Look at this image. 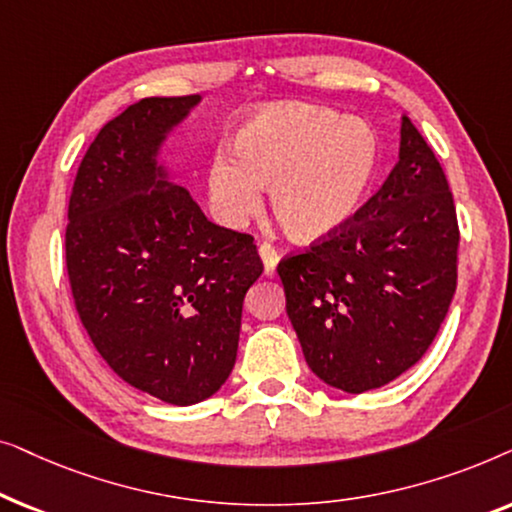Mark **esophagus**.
Listing matches in <instances>:
<instances>
[{"label": "esophagus", "mask_w": 512, "mask_h": 512, "mask_svg": "<svg viewBox=\"0 0 512 512\" xmlns=\"http://www.w3.org/2000/svg\"><path fill=\"white\" fill-rule=\"evenodd\" d=\"M258 254H261V258H263L265 275H268V277L275 275L277 263H279V251H277L275 247H272V244L261 242V244H258Z\"/></svg>", "instance_id": "esophagus-1"}]
</instances>
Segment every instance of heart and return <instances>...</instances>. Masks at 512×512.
<instances>
[{"instance_id": "1", "label": "heart", "mask_w": 512, "mask_h": 512, "mask_svg": "<svg viewBox=\"0 0 512 512\" xmlns=\"http://www.w3.org/2000/svg\"><path fill=\"white\" fill-rule=\"evenodd\" d=\"M377 156L375 130L359 118L317 107L263 109L237 130L233 151L221 149L209 165V209L221 226L240 228L270 184L286 233L319 240L356 212Z\"/></svg>"}]
</instances>
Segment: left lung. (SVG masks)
Masks as SVG:
<instances>
[{
  "label": "left lung",
  "mask_w": 512,
  "mask_h": 512,
  "mask_svg": "<svg viewBox=\"0 0 512 512\" xmlns=\"http://www.w3.org/2000/svg\"><path fill=\"white\" fill-rule=\"evenodd\" d=\"M457 249L450 184L403 116L398 163L380 191L338 230L277 265L312 373L361 394L415 366L450 310Z\"/></svg>",
  "instance_id": "8db88e82"
}]
</instances>
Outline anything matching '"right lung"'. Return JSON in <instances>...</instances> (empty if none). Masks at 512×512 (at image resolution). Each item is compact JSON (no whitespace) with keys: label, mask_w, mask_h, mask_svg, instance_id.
Returning a JSON list of instances; mask_svg holds the SVG:
<instances>
[{"label":"right lung","mask_w":512,"mask_h":512,"mask_svg":"<svg viewBox=\"0 0 512 512\" xmlns=\"http://www.w3.org/2000/svg\"><path fill=\"white\" fill-rule=\"evenodd\" d=\"M200 95L146 97L97 132L76 172L65 233L76 312L109 368L193 405L235 366L242 303L261 277L254 237L216 226L156 163Z\"/></svg>","instance_id":"add662e5"}]
</instances>
